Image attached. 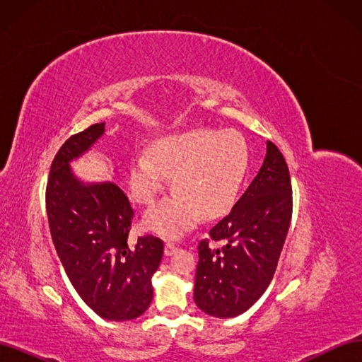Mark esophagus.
<instances>
[{"label": "esophagus", "instance_id": "1", "mask_svg": "<svg viewBox=\"0 0 362 362\" xmlns=\"http://www.w3.org/2000/svg\"><path fill=\"white\" fill-rule=\"evenodd\" d=\"M177 250V246H175V243H172V242H168L166 243V246H164V255H172L173 252Z\"/></svg>", "mask_w": 362, "mask_h": 362}]
</instances>
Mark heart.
Instances as JSON below:
<instances>
[{"instance_id": "obj_1", "label": "heart", "mask_w": 362, "mask_h": 362, "mask_svg": "<svg viewBox=\"0 0 362 362\" xmlns=\"http://www.w3.org/2000/svg\"><path fill=\"white\" fill-rule=\"evenodd\" d=\"M247 164V148L235 131H193L158 140L151 158L137 156L128 173L134 199L149 205L173 178L178 194L158 202L145 214V225L175 238L205 217H216L235 199Z\"/></svg>"}]
</instances>
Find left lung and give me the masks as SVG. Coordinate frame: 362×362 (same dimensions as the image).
I'll return each mask as SVG.
<instances>
[{
	"label": "left lung",
	"mask_w": 362,
	"mask_h": 362,
	"mask_svg": "<svg viewBox=\"0 0 362 362\" xmlns=\"http://www.w3.org/2000/svg\"><path fill=\"white\" fill-rule=\"evenodd\" d=\"M293 213L286 158L267 141L264 163L233 210L198 245L194 302L208 315L243 314L275 275ZM221 241V248L210 243Z\"/></svg>",
	"instance_id": "left-lung-1"
}]
</instances>
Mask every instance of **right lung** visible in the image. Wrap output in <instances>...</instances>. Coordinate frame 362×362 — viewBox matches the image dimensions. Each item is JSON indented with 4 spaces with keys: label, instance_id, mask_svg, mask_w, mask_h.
Segmentation results:
<instances>
[{
    "label": "right lung",
    "instance_id": "obj_1",
    "mask_svg": "<svg viewBox=\"0 0 362 362\" xmlns=\"http://www.w3.org/2000/svg\"><path fill=\"white\" fill-rule=\"evenodd\" d=\"M104 134V122L71 136L51 164L47 214L54 246L80 298L107 320L144 314L152 300L151 278L164 245L154 235L129 240L134 210L113 182L83 184L69 161Z\"/></svg>",
    "mask_w": 362,
    "mask_h": 362
}]
</instances>
